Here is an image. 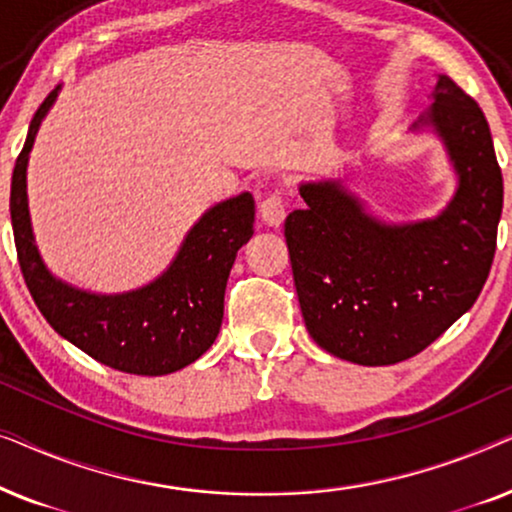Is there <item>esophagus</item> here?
<instances>
[{
	"instance_id": "1",
	"label": "esophagus",
	"mask_w": 512,
	"mask_h": 512,
	"mask_svg": "<svg viewBox=\"0 0 512 512\" xmlns=\"http://www.w3.org/2000/svg\"><path fill=\"white\" fill-rule=\"evenodd\" d=\"M261 219H263L265 226H270V228L282 226L284 219H286V209H284L282 195L275 193V195H270L268 200L261 202Z\"/></svg>"
}]
</instances>
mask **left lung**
<instances>
[{"mask_svg":"<svg viewBox=\"0 0 512 512\" xmlns=\"http://www.w3.org/2000/svg\"><path fill=\"white\" fill-rule=\"evenodd\" d=\"M410 132H433L457 177L436 216L384 221L331 177L300 181L305 207L284 223L307 331L359 366L405 361L440 338L478 300L496 251L503 179L482 109L438 74Z\"/></svg>","mask_w":512,"mask_h":512,"instance_id":"1","label":"left lung"}]
</instances>
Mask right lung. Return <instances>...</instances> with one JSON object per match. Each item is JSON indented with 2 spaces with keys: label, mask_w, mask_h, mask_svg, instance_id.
Masks as SVG:
<instances>
[{
  "label": "right lung",
  "mask_w": 512,
  "mask_h": 512,
  "mask_svg": "<svg viewBox=\"0 0 512 512\" xmlns=\"http://www.w3.org/2000/svg\"><path fill=\"white\" fill-rule=\"evenodd\" d=\"M60 86L34 114L11 179V223L18 263L34 303L62 338L104 366L132 375H167L214 345L237 251L254 235V198L216 202L188 230L172 263L149 284L95 293L55 277L34 240L27 205V163Z\"/></svg>",
  "instance_id": "obj_1"
}]
</instances>
